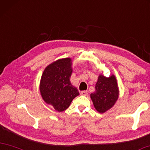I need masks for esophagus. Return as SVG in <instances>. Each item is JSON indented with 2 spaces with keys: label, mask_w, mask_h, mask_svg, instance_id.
Instances as JSON below:
<instances>
[{
  "label": "esophagus",
  "mask_w": 150,
  "mask_h": 150,
  "mask_svg": "<svg viewBox=\"0 0 150 150\" xmlns=\"http://www.w3.org/2000/svg\"><path fill=\"white\" fill-rule=\"evenodd\" d=\"M81 96H87L88 95V92L87 91H81L80 93Z\"/></svg>",
  "instance_id": "34e87169"
}]
</instances>
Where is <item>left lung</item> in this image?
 Here are the masks:
<instances>
[{"instance_id": "1", "label": "left lung", "mask_w": 150, "mask_h": 150, "mask_svg": "<svg viewBox=\"0 0 150 150\" xmlns=\"http://www.w3.org/2000/svg\"><path fill=\"white\" fill-rule=\"evenodd\" d=\"M95 108L103 113L112 108L117 100L119 89L115 76L106 77L100 75L96 85V91L90 95Z\"/></svg>"}]
</instances>
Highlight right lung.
Wrapping results in <instances>:
<instances>
[{
    "instance_id": "obj_1",
    "label": "right lung",
    "mask_w": 150,
    "mask_h": 150,
    "mask_svg": "<svg viewBox=\"0 0 150 150\" xmlns=\"http://www.w3.org/2000/svg\"><path fill=\"white\" fill-rule=\"evenodd\" d=\"M72 61L59 59L45 68L40 82V92L43 100L59 112L65 111L79 96L77 89L71 83Z\"/></svg>"
}]
</instances>
